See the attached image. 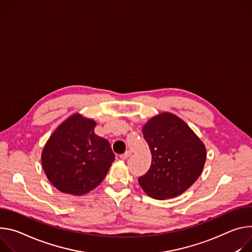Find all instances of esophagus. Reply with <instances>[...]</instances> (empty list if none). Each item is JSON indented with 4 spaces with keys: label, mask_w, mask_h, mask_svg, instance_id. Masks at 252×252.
<instances>
[{
    "label": "esophagus",
    "mask_w": 252,
    "mask_h": 252,
    "mask_svg": "<svg viewBox=\"0 0 252 252\" xmlns=\"http://www.w3.org/2000/svg\"><path fill=\"white\" fill-rule=\"evenodd\" d=\"M130 155H131V152H130V151H127V152H125L124 154H121L119 157H120V159H122V160H126Z\"/></svg>",
    "instance_id": "34e87169"
}]
</instances>
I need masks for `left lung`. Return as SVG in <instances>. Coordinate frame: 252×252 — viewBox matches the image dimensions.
Returning a JSON list of instances; mask_svg holds the SVG:
<instances>
[{
	"label": "left lung",
	"instance_id": "left-lung-1",
	"mask_svg": "<svg viewBox=\"0 0 252 252\" xmlns=\"http://www.w3.org/2000/svg\"><path fill=\"white\" fill-rule=\"evenodd\" d=\"M151 151V166L138 178L155 199L178 196L200 176L206 160L203 142L179 117L168 112L151 118L142 128Z\"/></svg>",
	"mask_w": 252,
	"mask_h": 252
}]
</instances>
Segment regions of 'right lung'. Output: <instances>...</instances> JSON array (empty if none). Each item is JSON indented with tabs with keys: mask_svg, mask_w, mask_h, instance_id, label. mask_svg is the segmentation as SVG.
<instances>
[{
	"mask_svg": "<svg viewBox=\"0 0 252 252\" xmlns=\"http://www.w3.org/2000/svg\"><path fill=\"white\" fill-rule=\"evenodd\" d=\"M96 122L76 113L50 136L42 151L49 181L61 192L83 195L106 176L115 154L106 139L94 133Z\"/></svg>",
	"mask_w": 252,
	"mask_h": 252,
	"instance_id": "1",
	"label": "right lung"
}]
</instances>
